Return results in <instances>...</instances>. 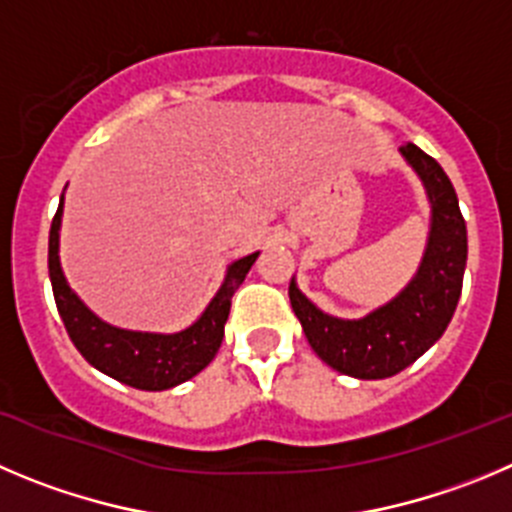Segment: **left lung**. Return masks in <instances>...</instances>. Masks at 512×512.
<instances>
[{
    "mask_svg": "<svg viewBox=\"0 0 512 512\" xmlns=\"http://www.w3.org/2000/svg\"><path fill=\"white\" fill-rule=\"evenodd\" d=\"M401 154L417 169L432 202V234L417 278L399 298L361 321H338L315 308L290 280V305L313 351L356 379H386L414 364L450 326L462 293L467 227L455 186L442 166L414 143Z\"/></svg>",
    "mask_w": 512,
    "mask_h": 512,
    "instance_id": "left-lung-1",
    "label": "left lung"
}]
</instances>
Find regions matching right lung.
<instances>
[{
    "label": "right lung",
    "mask_w": 512,
    "mask_h": 512,
    "mask_svg": "<svg viewBox=\"0 0 512 512\" xmlns=\"http://www.w3.org/2000/svg\"><path fill=\"white\" fill-rule=\"evenodd\" d=\"M62 199L52 217L50 247H47V265H50L52 295H55L57 313H60L70 341L75 343L83 358L103 374L113 376L121 384L143 391H164L171 386L189 381L199 371L212 364L224 338V321L229 315L234 290L240 288L245 275L250 272L255 255H247L229 265L224 285L209 308L197 323L174 336H159V333H136L121 331L100 318H95L88 308L70 290L57 260V229H60Z\"/></svg>",
    "instance_id": "add662e5"
}]
</instances>
